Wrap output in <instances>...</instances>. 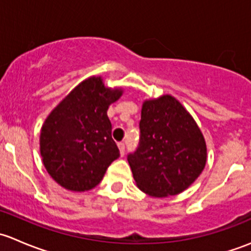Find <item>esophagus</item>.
Listing matches in <instances>:
<instances>
[{
	"label": "esophagus",
	"instance_id": "esophagus-1",
	"mask_svg": "<svg viewBox=\"0 0 251 251\" xmlns=\"http://www.w3.org/2000/svg\"><path fill=\"white\" fill-rule=\"evenodd\" d=\"M118 147H119V151H120V154L121 155H124V154H125V143H123V142H119Z\"/></svg>",
	"mask_w": 251,
	"mask_h": 251
}]
</instances>
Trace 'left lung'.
<instances>
[{"label":"left lung","mask_w":251,"mask_h":251,"mask_svg":"<svg viewBox=\"0 0 251 251\" xmlns=\"http://www.w3.org/2000/svg\"><path fill=\"white\" fill-rule=\"evenodd\" d=\"M140 143L127 160L136 184L151 197L176 196L188 188L206 163L201 128L170 95L144 100Z\"/></svg>","instance_id":"left-lung-1"}]
</instances>
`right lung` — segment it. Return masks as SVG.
I'll return each mask as SVG.
<instances>
[{"instance_id": "right-lung-1", "label": "right lung", "mask_w": 251, "mask_h": 251, "mask_svg": "<svg viewBox=\"0 0 251 251\" xmlns=\"http://www.w3.org/2000/svg\"><path fill=\"white\" fill-rule=\"evenodd\" d=\"M121 95V88L105 87L100 76L88 77L45 120L40 135L42 161L50 176L65 189L95 188L120 156L107 110Z\"/></svg>"}]
</instances>
